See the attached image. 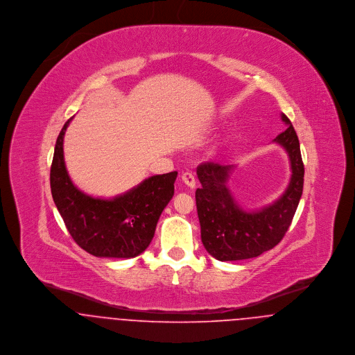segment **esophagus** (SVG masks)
<instances>
[{
	"mask_svg": "<svg viewBox=\"0 0 355 355\" xmlns=\"http://www.w3.org/2000/svg\"><path fill=\"white\" fill-rule=\"evenodd\" d=\"M182 180H183V183H184L187 187H190V189H194V187H196V178H194V175H193L191 172H183Z\"/></svg>",
	"mask_w": 355,
	"mask_h": 355,
	"instance_id": "1",
	"label": "esophagus"
}]
</instances>
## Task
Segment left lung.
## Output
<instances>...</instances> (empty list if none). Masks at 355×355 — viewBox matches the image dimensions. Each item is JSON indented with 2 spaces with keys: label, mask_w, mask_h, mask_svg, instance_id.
<instances>
[{
  "label": "left lung",
  "mask_w": 355,
  "mask_h": 355,
  "mask_svg": "<svg viewBox=\"0 0 355 355\" xmlns=\"http://www.w3.org/2000/svg\"><path fill=\"white\" fill-rule=\"evenodd\" d=\"M287 130L273 142L286 149L291 179L283 196L261 210H243L227 182L232 165L205 162L197 168L201 187L196 191L201 239L206 252L218 261H239L273 249L286 235L304 190V168L300 141L290 119L282 113Z\"/></svg>",
  "instance_id": "left-lung-1"
}]
</instances>
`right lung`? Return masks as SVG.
Segmentation results:
<instances>
[{"instance_id":"add662e5","label":"right lung","mask_w":355,"mask_h":355,"mask_svg":"<svg viewBox=\"0 0 355 355\" xmlns=\"http://www.w3.org/2000/svg\"><path fill=\"white\" fill-rule=\"evenodd\" d=\"M64 124L55 141L51 168V189L65 227L87 253L105 258H132L152 242L157 221L173 197L178 172L155 175L112 200L94 198L71 180L64 162Z\"/></svg>"}]
</instances>
